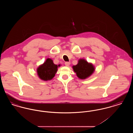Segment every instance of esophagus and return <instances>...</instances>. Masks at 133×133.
I'll use <instances>...</instances> for the list:
<instances>
[{"label":"esophagus","mask_w":133,"mask_h":133,"mask_svg":"<svg viewBox=\"0 0 133 133\" xmlns=\"http://www.w3.org/2000/svg\"><path fill=\"white\" fill-rule=\"evenodd\" d=\"M70 62H66L65 63V66H69L70 65Z\"/></svg>","instance_id":"34e87169"}]
</instances>
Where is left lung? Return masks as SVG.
<instances>
[{
    "instance_id": "obj_1",
    "label": "left lung",
    "mask_w": 133,
    "mask_h": 133,
    "mask_svg": "<svg viewBox=\"0 0 133 133\" xmlns=\"http://www.w3.org/2000/svg\"><path fill=\"white\" fill-rule=\"evenodd\" d=\"M74 71L76 73L77 77L81 79H85L91 76L95 71L92 64L89 63L85 59H80L78 63L73 66Z\"/></svg>"
}]
</instances>
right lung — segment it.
<instances>
[{"label": "right lung", "mask_w": 133, "mask_h": 133, "mask_svg": "<svg viewBox=\"0 0 133 133\" xmlns=\"http://www.w3.org/2000/svg\"><path fill=\"white\" fill-rule=\"evenodd\" d=\"M58 66H59L58 65ZM58 66L53 63L52 59L48 58L37 69L39 77L42 80H50L56 73Z\"/></svg>", "instance_id": "right-lung-1"}]
</instances>
